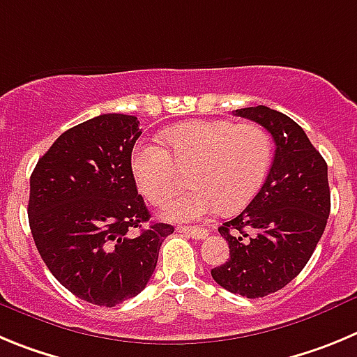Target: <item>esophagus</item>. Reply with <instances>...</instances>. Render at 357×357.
Wrapping results in <instances>:
<instances>
[{"mask_svg": "<svg viewBox=\"0 0 357 357\" xmlns=\"http://www.w3.org/2000/svg\"><path fill=\"white\" fill-rule=\"evenodd\" d=\"M178 231H179V233L186 234V236H190V238H195V240H202V238H206V236H208V231L204 229V227L179 226Z\"/></svg>", "mask_w": 357, "mask_h": 357, "instance_id": "obj_1", "label": "esophagus"}]
</instances>
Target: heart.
<instances>
[{"instance_id": "obj_1", "label": "heart", "mask_w": 357, "mask_h": 357, "mask_svg": "<svg viewBox=\"0 0 357 357\" xmlns=\"http://www.w3.org/2000/svg\"><path fill=\"white\" fill-rule=\"evenodd\" d=\"M169 151L140 144L131 156L135 181L153 204H163L190 172V192L165 208L174 220H199L245 208L261 190L272 162V140L265 128L233 121H188L163 133Z\"/></svg>"}]
</instances>
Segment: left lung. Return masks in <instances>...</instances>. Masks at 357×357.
I'll return each mask as SVG.
<instances>
[{
  "label": "left lung",
  "mask_w": 357,
  "mask_h": 357,
  "mask_svg": "<svg viewBox=\"0 0 357 357\" xmlns=\"http://www.w3.org/2000/svg\"><path fill=\"white\" fill-rule=\"evenodd\" d=\"M233 114L265 128L275 155L258 195L218 227L229 259L211 278L231 294L258 298L297 278L322 238L331 211L327 163L288 115L263 105Z\"/></svg>",
  "instance_id": "1"
}]
</instances>
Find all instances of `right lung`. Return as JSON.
Instances as JSON below:
<instances>
[{
	"label": "right lung",
	"instance_id": "add662e5",
	"mask_svg": "<svg viewBox=\"0 0 357 357\" xmlns=\"http://www.w3.org/2000/svg\"><path fill=\"white\" fill-rule=\"evenodd\" d=\"M133 115L102 114L70 128L38 160L30 178L28 220L38 255L73 295L112 307L139 295L156 268L169 224H151L131 151ZM139 227L141 233L131 237Z\"/></svg>",
	"mask_w": 357,
	"mask_h": 357
}]
</instances>
